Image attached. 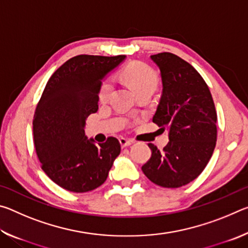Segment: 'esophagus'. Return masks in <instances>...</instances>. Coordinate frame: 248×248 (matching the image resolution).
Returning <instances> with one entry per match:
<instances>
[{
  "instance_id": "obj_1",
  "label": "esophagus",
  "mask_w": 248,
  "mask_h": 248,
  "mask_svg": "<svg viewBox=\"0 0 248 248\" xmlns=\"http://www.w3.org/2000/svg\"><path fill=\"white\" fill-rule=\"evenodd\" d=\"M119 142L120 144L123 148H125V146H129L130 144H132V140L131 139H125V138H120L119 139Z\"/></svg>"
}]
</instances>
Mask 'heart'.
Instances as JSON below:
<instances>
[{"mask_svg": "<svg viewBox=\"0 0 248 248\" xmlns=\"http://www.w3.org/2000/svg\"><path fill=\"white\" fill-rule=\"evenodd\" d=\"M121 78L138 96L145 93H153L158 84V78L154 70L141 62H133L124 68L121 71ZM112 90H114V84L111 79H103L97 94L99 103H107L110 98Z\"/></svg>", "mask_w": 248, "mask_h": 248, "instance_id": "1", "label": "heart"}]
</instances>
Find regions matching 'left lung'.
I'll list each match as a JSON object with an SVG mask.
<instances>
[{
  "label": "left lung",
  "instance_id": "8db88e82",
  "mask_svg": "<svg viewBox=\"0 0 248 248\" xmlns=\"http://www.w3.org/2000/svg\"><path fill=\"white\" fill-rule=\"evenodd\" d=\"M156 63L163 92L153 123L169 130L170 142L142 166L151 182L164 188L189 184L202 173L217 143V111L211 93L194 66L170 52L151 56Z\"/></svg>",
  "mask_w": 248,
  "mask_h": 248
}]
</instances>
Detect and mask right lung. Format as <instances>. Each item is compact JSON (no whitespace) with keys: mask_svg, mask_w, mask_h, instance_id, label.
Segmentation results:
<instances>
[{"mask_svg":"<svg viewBox=\"0 0 248 248\" xmlns=\"http://www.w3.org/2000/svg\"><path fill=\"white\" fill-rule=\"evenodd\" d=\"M124 58L79 54L64 62L46 84L33 115V143L41 169L65 190L96 189L120 154L118 139L109 137L96 144L85 137L84 125L98 110L102 79Z\"/></svg>","mask_w":248,"mask_h":248,"instance_id":"right-lung-1","label":"right lung"}]
</instances>
